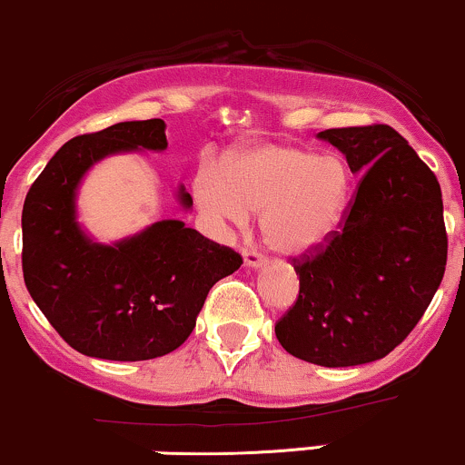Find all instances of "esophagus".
<instances>
[{"label":"esophagus","mask_w":465,"mask_h":465,"mask_svg":"<svg viewBox=\"0 0 465 465\" xmlns=\"http://www.w3.org/2000/svg\"><path fill=\"white\" fill-rule=\"evenodd\" d=\"M242 262L247 269H262L264 267V258L260 256V253L253 252V249H244Z\"/></svg>","instance_id":"esophagus-1"}]
</instances>
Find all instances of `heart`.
Listing matches in <instances>:
<instances>
[{"instance_id": "heart-1", "label": "heart", "mask_w": 465, "mask_h": 465, "mask_svg": "<svg viewBox=\"0 0 465 465\" xmlns=\"http://www.w3.org/2000/svg\"><path fill=\"white\" fill-rule=\"evenodd\" d=\"M193 192L216 223L247 227L249 213H262L267 247L284 258H302L320 252L340 232L349 172L335 154L262 143L232 152L216 176H198Z\"/></svg>"}]
</instances>
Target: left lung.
Here are the masks:
<instances>
[{
  "instance_id": "left-lung-1",
  "label": "left lung",
  "mask_w": 465,
  "mask_h": 465,
  "mask_svg": "<svg viewBox=\"0 0 465 465\" xmlns=\"http://www.w3.org/2000/svg\"><path fill=\"white\" fill-rule=\"evenodd\" d=\"M318 139L344 154L360 187L344 229L295 264L298 302L275 338L311 364H369L404 341L440 289L448 256L441 187L391 125L338 127Z\"/></svg>"
}]
</instances>
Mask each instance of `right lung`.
Returning <instances> with one entry per match:
<instances>
[{
    "label": "right lung",
    "instance_id": "add662e5",
    "mask_svg": "<svg viewBox=\"0 0 465 465\" xmlns=\"http://www.w3.org/2000/svg\"><path fill=\"white\" fill-rule=\"evenodd\" d=\"M165 121H124L76 136L48 161L22 212L24 282L54 331L79 353L112 361L167 355L196 326L209 289L242 258L176 218L101 242L79 223V187L96 163L165 152ZM176 203L192 212L185 185Z\"/></svg>",
    "mask_w": 465,
    "mask_h": 465
}]
</instances>
